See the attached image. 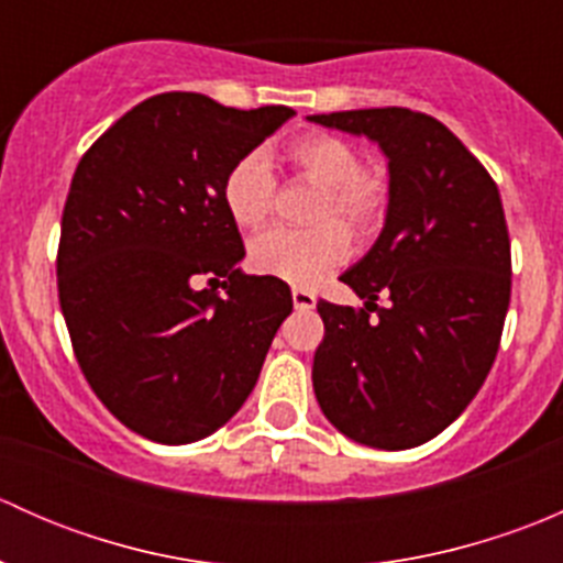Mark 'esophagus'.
Returning <instances> with one entry per match:
<instances>
[{"mask_svg": "<svg viewBox=\"0 0 563 563\" xmlns=\"http://www.w3.org/2000/svg\"><path fill=\"white\" fill-rule=\"evenodd\" d=\"M294 308L297 310H313L316 308V294L308 288H291Z\"/></svg>", "mask_w": 563, "mask_h": 563, "instance_id": "1", "label": "esophagus"}]
</instances>
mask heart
Instances as JSON below:
<instances>
[{
	"instance_id": "obj_1",
	"label": "heart",
	"mask_w": 563,
	"mask_h": 563,
	"mask_svg": "<svg viewBox=\"0 0 563 563\" xmlns=\"http://www.w3.org/2000/svg\"><path fill=\"white\" fill-rule=\"evenodd\" d=\"M283 157L305 179L321 187L313 209L318 225L302 231L272 229L255 236L250 245V264L261 275L313 286L349 258V231L336 220L343 219L356 236H371L384 223L389 190L382 176L362 168V157L354 146L338 135H302L286 146ZM220 196L225 212L240 229L264 225L275 198V176L266 157H240L223 176Z\"/></svg>"
}]
</instances>
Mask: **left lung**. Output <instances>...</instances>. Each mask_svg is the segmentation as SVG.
<instances>
[{
	"instance_id": "obj_1",
	"label": "left lung",
	"mask_w": 563,
	"mask_h": 563,
	"mask_svg": "<svg viewBox=\"0 0 563 563\" xmlns=\"http://www.w3.org/2000/svg\"><path fill=\"white\" fill-rule=\"evenodd\" d=\"M310 122L367 135L389 161L382 234L340 277L365 305L318 302V406L356 444L411 450L455 422L496 360L512 291L501 196L428 113L360 108Z\"/></svg>"
}]
</instances>
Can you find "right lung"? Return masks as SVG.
Instances as JSON below:
<instances>
[{
    "label": "right lung",
    "mask_w": 563,
    "mask_h": 563,
    "mask_svg": "<svg viewBox=\"0 0 563 563\" xmlns=\"http://www.w3.org/2000/svg\"><path fill=\"white\" fill-rule=\"evenodd\" d=\"M291 117L155 95L73 174L56 253L62 316L89 387L144 439L190 444L223 428L291 313L286 283L240 269L245 245L220 196L229 168Z\"/></svg>",
    "instance_id": "right-lung-1"
}]
</instances>
